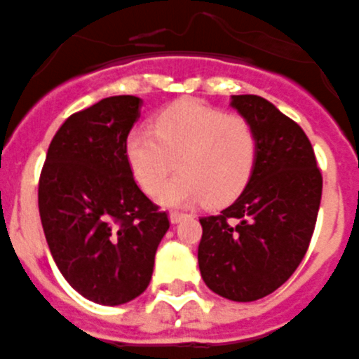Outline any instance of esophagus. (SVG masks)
Returning <instances> with one entry per match:
<instances>
[{"instance_id": "obj_1", "label": "esophagus", "mask_w": 359, "mask_h": 359, "mask_svg": "<svg viewBox=\"0 0 359 359\" xmlns=\"http://www.w3.org/2000/svg\"><path fill=\"white\" fill-rule=\"evenodd\" d=\"M183 217H185V213H180V212H170V215H169V220H170V222H172V224H177V222H180V220H182Z\"/></svg>"}]
</instances>
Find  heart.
Here are the masks:
<instances>
[{"mask_svg":"<svg viewBox=\"0 0 359 359\" xmlns=\"http://www.w3.org/2000/svg\"><path fill=\"white\" fill-rule=\"evenodd\" d=\"M135 182L147 194L162 189L177 165L183 170L160 192L163 206L233 201L255 170L258 142L251 124L203 101L182 100L156 117L154 130L137 126L124 140Z\"/></svg>","mask_w":359,"mask_h":359,"instance_id":"1","label":"heart"}]
</instances>
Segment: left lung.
Instances as JSON below:
<instances>
[{
    "instance_id": "1",
    "label": "left lung",
    "mask_w": 359,
    "mask_h": 359,
    "mask_svg": "<svg viewBox=\"0 0 359 359\" xmlns=\"http://www.w3.org/2000/svg\"><path fill=\"white\" fill-rule=\"evenodd\" d=\"M258 142L245 189L219 215L201 217L197 262L212 292L251 302L278 290L302 262L313 235L322 174L297 123L255 94L231 96Z\"/></svg>"
}]
</instances>
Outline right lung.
<instances>
[{
	"instance_id": "obj_1",
	"label": "right lung",
	"mask_w": 359,
	"mask_h": 359,
	"mask_svg": "<svg viewBox=\"0 0 359 359\" xmlns=\"http://www.w3.org/2000/svg\"><path fill=\"white\" fill-rule=\"evenodd\" d=\"M142 100L111 96L72 114L49 144L39 212L53 259L88 301L119 306L147 288L165 212L137 187L124 140Z\"/></svg>"
}]
</instances>
